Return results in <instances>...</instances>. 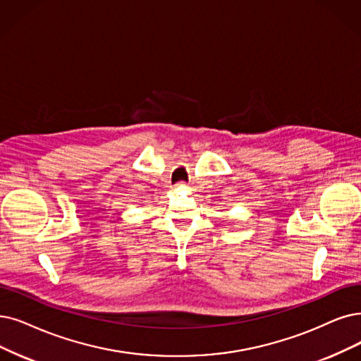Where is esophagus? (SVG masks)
Segmentation results:
<instances>
[{
    "label": "esophagus",
    "instance_id": "esophagus-1",
    "mask_svg": "<svg viewBox=\"0 0 361 361\" xmlns=\"http://www.w3.org/2000/svg\"><path fill=\"white\" fill-rule=\"evenodd\" d=\"M178 186H180V188H183V186H185V183H183V182H180V183H179Z\"/></svg>",
    "mask_w": 361,
    "mask_h": 361
}]
</instances>
